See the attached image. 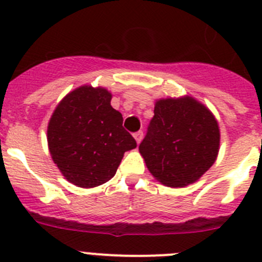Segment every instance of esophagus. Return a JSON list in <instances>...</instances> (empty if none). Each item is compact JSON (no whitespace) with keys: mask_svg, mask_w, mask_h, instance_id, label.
Returning <instances> with one entry per match:
<instances>
[{"mask_svg":"<svg viewBox=\"0 0 262 262\" xmlns=\"http://www.w3.org/2000/svg\"><path fill=\"white\" fill-rule=\"evenodd\" d=\"M134 138H135L136 143L140 144V142H142V139H143V131H138V133L134 134Z\"/></svg>","mask_w":262,"mask_h":262,"instance_id":"1","label":"esophagus"}]
</instances>
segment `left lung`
<instances>
[{"label": "left lung", "mask_w": 262, "mask_h": 262, "mask_svg": "<svg viewBox=\"0 0 262 262\" xmlns=\"http://www.w3.org/2000/svg\"><path fill=\"white\" fill-rule=\"evenodd\" d=\"M154 113L139 145L148 170L166 186L194 184L217 157L221 131L216 118L191 96L157 99Z\"/></svg>", "instance_id": "left-lung-1"}]
</instances>
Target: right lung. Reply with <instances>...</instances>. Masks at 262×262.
<instances>
[{"mask_svg": "<svg viewBox=\"0 0 262 262\" xmlns=\"http://www.w3.org/2000/svg\"><path fill=\"white\" fill-rule=\"evenodd\" d=\"M102 86L82 85L67 94L47 127L51 157L67 181L96 187L114 177L126 151L136 148L123 128V117L111 106Z\"/></svg>", "mask_w": 262, "mask_h": 262, "instance_id": "1", "label": "right lung"}]
</instances>
